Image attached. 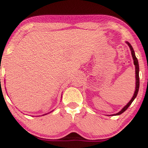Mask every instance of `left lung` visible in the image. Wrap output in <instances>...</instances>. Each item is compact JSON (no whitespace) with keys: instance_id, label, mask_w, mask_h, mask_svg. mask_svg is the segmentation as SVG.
<instances>
[{"instance_id":"left-lung-1","label":"left lung","mask_w":148,"mask_h":148,"mask_svg":"<svg viewBox=\"0 0 148 148\" xmlns=\"http://www.w3.org/2000/svg\"><path fill=\"white\" fill-rule=\"evenodd\" d=\"M126 43L127 44V45L130 47L131 52H132V58H133V60H134V65H135V69H136V88H136V89H135V92H134V94L133 97H132V99H131L130 101H129L128 103H127L126 106H124L123 108L121 109V111H119L118 113H115V114L111 115H119L122 114L123 113H124V112L126 111L127 108H129V106H130V105L132 104V103L133 102L134 100L135 99L136 97L137 94H138V92L139 84H140V82H139V65H138V60H137L136 57L135 53H134V49H133V47H132V46L130 45V42H126Z\"/></svg>"}]
</instances>
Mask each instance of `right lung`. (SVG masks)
I'll return each instance as SVG.
<instances>
[{
  "label": "right lung",
  "instance_id": "1",
  "mask_svg": "<svg viewBox=\"0 0 148 148\" xmlns=\"http://www.w3.org/2000/svg\"><path fill=\"white\" fill-rule=\"evenodd\" d=\"M52 111H51V112H52ZM50 113H51V112H50ZM47 114H48V113H47ZM47 114H44L43 115H47Z\"/></svg>",
  "mask_w": 148,
  "mask_h": 148
}]
</instances>
